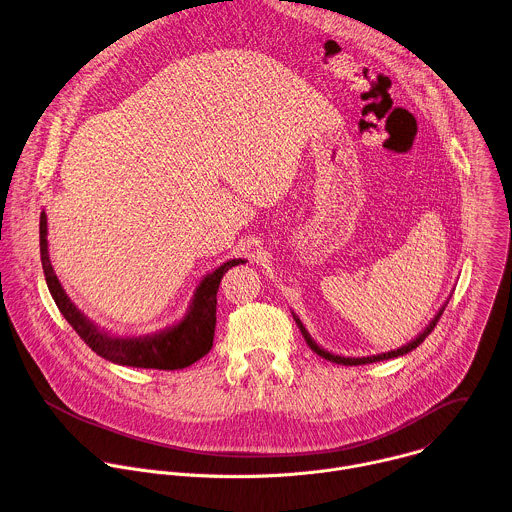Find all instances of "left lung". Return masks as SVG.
<instances>
[{"instance_id": "8db88e82", "label": "left lung", "mask_w": 512, "mask_h": 512, "mask_svg": "<svg viewBox=\"0 0 512 512\" xmlns=\"http://www.w3.org/2000/svg\"><path fill=\"white\" fill-rule=\"evenodd\" d=\"M446 304L448 302H444L442 304V309L434 315V319L426 325V329L416 337V339H412L410 343L407 345H401V347H397V349H393V351H387V353H379V355H369V357H345V355H335V353H331V351H327V349H323V347H319L317 345V341L311 337V333L306 331V327L302 325V321L292 313V319L296 321V325H298V329H300V333H302V337H304V341H306V345H309L317 355H321L323 359H327V361H333V363H339V365H367V363H377V361H387V359H393V357H401V355H405V353H410V351H414L420 343H424V339L434 331V327H436V323L440 321V317H442V313H444V309H446Z\"/></svg>"}]
</instances>
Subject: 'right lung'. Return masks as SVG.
<instances>
[{
    "label": "right lung",
    "mask_w": 512,
    "mask_h": 512,
    "mask_svg": "<svg viewBox=\"0 0 512 512\" xmlns=\"http://www.w3.org/2000/svg\"><path fill=\"white\" fill-rule=\"evenodd\" d=\"M40 256L42 268L46 276L48 290L70 323V327L78 333V337L102 359L119 365L141 367V369H161L173 371L189 367L191 363L199 361L203 355H208L214 345V331H216V304H218V288L224 274L246 260L234 258L218 266L214 272L206 274L189 302V309L181 321L175 325L157 331L153 335L141 337H119L105 329L94 325L84 313L78 311V306L68 298L66 290L62 288L48 254V218L46 212L40 214Z\"/></svg>",
    "instance_id": "add662e5"
}]
</instances>
